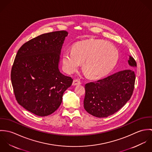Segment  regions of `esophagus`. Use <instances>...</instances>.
Instances as JSON below:
<instances>
[{"label": "esophagus", "mask_w": 152, "mask_h": 152, "mask_svg": "<svg viewBox=\"0 0 152 152\" xmlns=\"http://www.w3.org/2000/svg\"><path fill=\"white\" fill-rule=\"evenodd\" d=\"M81 83L80 82V81L79 80H74L73 81V83H72V85L75 86H78V85H80Z\"/></svg>", "instance_id": "1"}]
</instances>
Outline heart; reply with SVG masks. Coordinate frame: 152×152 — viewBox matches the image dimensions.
<instances>
[{"label": "heart", "instance_id": "heart-1", "mask_svg": "<svg viewBox=\"0 0 152 152\" xmlns=\"http://www.w3.org/2000/svg\"><path fill=\"white\" fill-rule=\"evenodd\" d=\"M119 59L117 48L102 40H86L73 45L72 51H65L62 56L63 69L67 73L77 71L83 63V70L88 77L98 79L108 74Z\"/></svg>", "mask_w": 152, "mask_h": 152}]
</instances>
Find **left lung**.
Segmentation results:
<instances>
[{
    "label": "left lung",
    "mask_w": 152,
    "mask_h": 152,
    "mask_svg": "<svg viewBox=\"0 0 152 152\" xmlns=\"http://www.w3.org/2000/svg\"><path fill=\"white\" fill-rule=\"evenodd\" d=\"M128 61L131 66H137L131 56H129ZM135 79L134 71L129 69L86 84L84 108L88 113L97 118L113 115L130 99Z\"/></svg>",
    "instance_id": "obj_1"
}]
</instances>
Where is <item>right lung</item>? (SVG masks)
Here are the masks:
<instances>
[{
	"label": "right lung",
	"instance_id": "1",
	"mask_svg": "<svg viewBox=\"0 0 152 152\" xmlns=\"http://www.w3.org/2000/svg\"><path fill=\"white\" fill-rule=\"evenodd\" d=\"M68 34L66 31L43 34L24 44L16 56L11 71L15 95L19 105L36 115L54 112L72 85L73 80L59 69Z\"/></svg>",
	"mask_w": 152,
	"mask_h": 152
}]
</instances>
